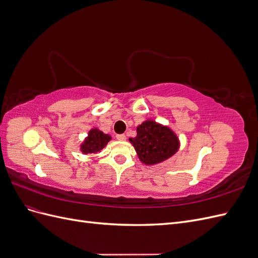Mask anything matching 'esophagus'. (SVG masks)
<instances>
[{"label":"esophagus","instance_id":"1","mask_svg":"<svg viewBox=\"0 0 258 258\" xmlns=\"http://www.w3.org/2000/svg\"><path fill=\"white\" fill-rule=\"evenodd\" d=\"M116 139L118 140V141H124V140H126V136H124V135H117Z\"/></svg>","mask_w":258,"mask_h":258}]
</instances>
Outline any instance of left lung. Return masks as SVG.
<instances>
[{
  "instance_id": "obj_1",
  "label": "left lung",
  "mask_w": 258,
  "mask_h": 258,
  "mask_svg": "<svg viewBox=\"0 0 258 258\" xmlns=\"http://www.w3.org/2000/svg\"><path fill=\"white\" fill-rule=\"evenodd\" d=\"M129 141L135 146L140 160L154 165L168 159L178 148L177 137L167 127L146 120L137 128V137Z\"/></svg>"
}]
</instances>
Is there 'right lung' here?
<instances>
[{"label": "right lung", "mask_w": 258, "mask_h": 258, "mask_svg": "<svg viewBox=\"0 0 258 258\" xmlns=\"http://www.w3.org/2000/svg\"><path fill=\"white\" fill-rule=\"evenodd\" d=\"M111 140V137L108 135H104L102 131L98 129H92L89 131L88 137L86 138L81 148L84 154L89 153H97L102 150L106 146L107 142Z\"/></svg>", "instance_id": "1"}]
</instances>
